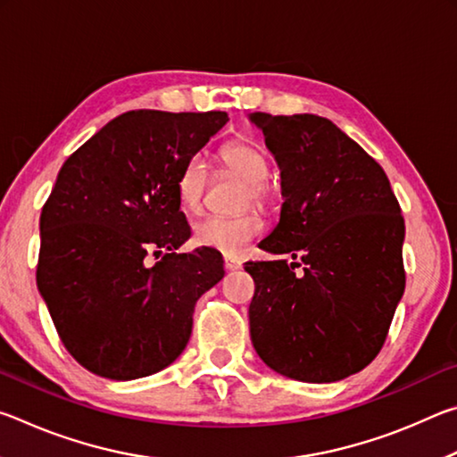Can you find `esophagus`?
I'll list each match as a JSON object with an SVG mask.
<instances>
[{"label": "esophagus", "mask_w": 457, "mask_h": 457, "mask_svg": "<svg viewBox=\"0 0 457 457\" xmlns=\"http://www.w3.org/2000/svg\"><path fill=\"white\" fill-rule=\"evenodd\" d=\"M223 266H226L228 272H231V270H237V268H242V260H237V258H231V256H226V258H223Z\"/></svg>", "instance_id": "1"}]
</instances>
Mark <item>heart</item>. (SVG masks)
<instances>
[{
  "mask_svg": "<svg viewBox=\"0 0 457 457\" xmlns=\"http://www.w3.org/2000/svg\"><path fill=\"white\" fill-rule=\"evenodd\" d=\"M220 161L229 171L237 173L247 181L245 204L270 205L274 201L276 189L266 177L270 163L266 153L260 146L247 141H229L221 146ZM177 197L183 210L199 212L204 205L207 189V165L204 157H191L177 175ZM264 231V220L258 212H244L234 218L223 215H207L193 223V242L201 247H212L226 256H239L250 242Z\"/></svg>",
  "mask_w": 457,
  "mask_h": 457,
  "instance_id": "heart-1",
  "label": "heart"
}]
</instances>
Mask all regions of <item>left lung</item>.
I'll list each match as a JSON object with an SVG mask.
<instances>
[{
    "mask_svg": "<svg viewBox=\"0 0 457 457\" xmlns=\"http://www.w3.org/2000/svg\"><path fill=\"white\" fill-rule=\"evenodd\" d=\"M252 120L280 165L284 195L280 223L260 247L296 260L244 266L256 284L253 349L296 381H340L383 349L403 296L399 201L383 167L328 119L256 112Z\"/></svg>",
    "mask_w": 457,
    "mask_h": 457,
    "instance_id": "obj_1",
    "label": "left lung"
}]
</instances>
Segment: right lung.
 Listing matches in <instances>:
<instances>
[{
  "instance_id": "add662e5",
  "label": "right lung",
  "mask_w": 457,
  "mask_h": 457,
  "mask_svg": "<svg viewBox=\"0 0 457 457\" xmlns=\"http://www.w3.org/2000/svg\"><path fill=\"white\" fill-rule=\"evenodd\" d=\"M226 122L221 111H129L62 165L42 207L36 280L62 345L90 373L153 375L187 345L223 260L212 247L175 252L191 236L175 185Z\"/></svg>"
}]
</instances>
